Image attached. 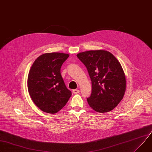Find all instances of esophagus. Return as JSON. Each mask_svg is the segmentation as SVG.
<instances>
[{
	"mask_svg": "<svg viewBox=\"0 0 152 152\" xmlns=\"http://www.w3.org/2000/svg\"><path fill=\"white\" fill-rule=\"evenodd\" d=\"M79 92H80V91H79V90H77V89H75V90H73V93L74 94H77V93H79Z\"/></svg>",
	"mask_w": 152,
	"mask_h": 152,
	"instance_id": "esophagus-1",
	"label": "esophagus"
}]
</instances>
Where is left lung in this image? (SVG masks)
I'll return each mask as SVG.
<instances>
[{
	"instance_id": "1",
	"label": "left lung",
	"mask_w": 152,
	"mask_h": 152,
	"mask_svg": "<svg viewBox=\"0 0 152 152\" xmlns=\"http://www.w3.org/2000/svg\"><path fill=\"white\" fill-rule=\"evenodd\" d=\"M77 57L87 67L91 80V94L87 99L89 105L96 112L111 111L126 90V77L120 62L103 50L81 52Z\"/></svg>"
}]
</instances>
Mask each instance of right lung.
Here are the masks:
<instances>
[{
    "label": "right lung",
    "instance_id": "obj_1",
    "mask_svg": "<svg viewBox=\"0 0 152 152\" xmlns=\"http://www.w3.org/2000/svg\"><path fill=\"white\" fill-rule=\"evenodd\" d=\"M69 54L47 53L33 64L28 76L27 87L30 98L42 111L54 114L65 105L72 96L61 74L62 64Z\"/></svg>",
    "mask_w": 152,
    "mask_h": 152
}]
</instances>
